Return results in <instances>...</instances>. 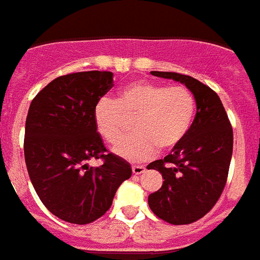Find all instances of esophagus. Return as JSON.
Returning <instances> with one entry per match:
<instances>
[{
	"instance_id": "1",
	"label": "esophagus",
	"mask_w": 260,
	"mask_h": 260,
	"mask_svg": "<svg viewBox=\"0 0 260 260\" xmlns=\"http://www.w3.org/2000/svg\"><path fill=\"white\" fill-rule=\"evenodd\" d=\"M132 172L135 175H141L145 172V167L144 166H134L132 167Z\"/></svg>"
}]
</instances>
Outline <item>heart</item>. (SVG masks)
<instances>
[{
  "label": "heart",
  "instance_id": "b5f03b06",
  "mask_svg": "<svg viewBox=\"0 0 260 260\" xmlns=\"http://www.w3.org/2000/svg\"><path fill=\"white\" fill-rule=\"evenodd\" d=\"M196 103L185 86H167L149 81L126 85L117 99L101 97L93 109L96 131L108 144H117L126 120L135 119V137L115 147L116 155L143 161L155 155L157 147L171 149L187 136L195 117Z\"/></svg>",
  "mask_w": 260,
  "mask_h": 260
}]
</instances>
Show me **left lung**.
Listing matches in <instances>:
<instances>
[{"mask_svg": "<svg viewBox=\"0 0 260 260\" xmlns=\"http://www.w3.org/2000/svg\"><path fill=\"white\" fill-rule=\"evenodd\" d=\"M151 73L180 81L195 97L196 116L187 136L170 155L147 167L164 179L161 188L148 196L152 212L171 224H189L208 214L224 189L233 156V126L210 86L176 72Z\"/></svg>", "mask_w": 260, "mask_h": 260, "instance_id": "8db88e82", "label": "left lung"}]
</instances>
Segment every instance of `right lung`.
I'll return each instance as SVG.
<instances>
[{"label": "right lung", "instance_id": "add662e5", "mask_svg": "<svg viewBox=\"0 0 260 260\" xmlns=\"http://www.w3.org/2000/svg\"><path fill=\"white\" fill-rule=\"evenodd\" d=\"M112 86V72L60 76L36 94L27 112L24 155L31 184L52 214L73 224L101 218L132 175L94 126V105ZM90 158L103 164L89 167Z\"/></svg>", "mask_w": 260, "mask_h": 260}]
</instances>
